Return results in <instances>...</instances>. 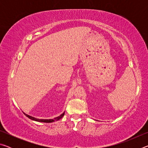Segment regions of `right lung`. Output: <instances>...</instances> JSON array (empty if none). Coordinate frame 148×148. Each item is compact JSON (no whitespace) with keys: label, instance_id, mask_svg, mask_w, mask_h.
Masks as SVG:
<instances>
[{"label":"right lung","instance_id":"add662e5","mask_svg":"<svg viewBox=\"0 0 148 148\" xmlns=\"http://www.w3.org/2000/svg\"><path fill=\"white\" fill-rule=\"evenodd\" d=\"M25 115L27 117H29V119H31L32 120H34V121H39V122H44V123H51V122H53L55 121H57V120H59L60 119H61L62 117H63V116L64 115V113H62L61 116H59L58 117H56V118H54L53 119H36L35 118V117H33L32 116H29V115H27L26 114H25Z\"/></svg>","mask_w":148,"mask_h":148}]
</instances>
